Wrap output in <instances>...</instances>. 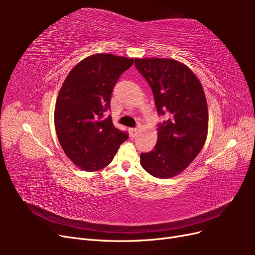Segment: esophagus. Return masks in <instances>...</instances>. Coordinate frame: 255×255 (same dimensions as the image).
<instances>
[{
    "mask_svg": "<svg viewBox=\"0 0 255 255\" xmlns=\"http://www.w3.org/2000/svg\"><path fill=\"white\" fill-rule=\"evenodd\" d=\"M128 130H129L130 137H136L137 134H138V132H139V130H138V128H129Z\"/></svg>",
    "mask_w": 255,
    "mask_h": 255,
    "instance_id": "34e87169",
    "label": "esophagus"
}]
</instances>
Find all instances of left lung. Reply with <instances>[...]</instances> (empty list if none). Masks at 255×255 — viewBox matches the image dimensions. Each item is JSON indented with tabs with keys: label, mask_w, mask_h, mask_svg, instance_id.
<instances>
[{
	"label": "left lung",
	"mask_w": 255,
	"mask_h": 255,
	"mask_svg": "<svg viewBox=\"0 0 255 255\" xmlns=\"http://www.w3.org/2000/svg\"><path fill=\"white\" fill-rule=\"evenodd\" d=\"M135 65L151 86L159 115L170 118L159 125L155 149L141 153L144 170L170 179L186 169L203 148L208 110L201 83L191 69L172 58H135Z\"/></svg>",
	"instance_id": "obj_1"
}]
</instances>
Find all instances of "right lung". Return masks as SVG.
<instances>
[{
  "instance_id": "1",
  "label": "right lung",
  "mask_w": 255,
  "mask_h": 255,
  "mask_svg": "<svg viewBox=\"0 0 255 255\" xmlns=\"http://www.w3.org/2000/svg\"><path fill=\"white\" fill-rule=\"evenodd\" d=\"M134 58L98 53L87 56L68 73L55 103L54 123L68 158L84 171H99L111 164L128 135L102 120L111 109L115 84Z\"/></svg>"
}]
</instances>
